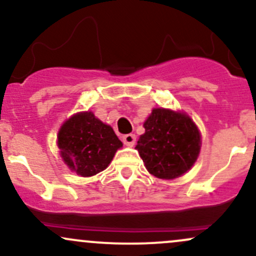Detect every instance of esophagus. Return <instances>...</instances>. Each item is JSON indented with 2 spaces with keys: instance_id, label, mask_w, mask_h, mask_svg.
Wrapping results in <instances>:
<instances>
[{
  "instance_id": "34e87169",
  "label": "esophagus",
  "mask_w": 256,
  "mask_h": 256,
  "mask_svg": "<svg viewBox=\"0 0 256 256\" xmlns=\"http://www.w3.org/2000/svg\"><path fill=\"white\" fill-rule=\"evenodd\" d=\"M122 142L125 143L126 146H134V142H136V136L134 134H128L122 136Z\"/></svg>"
}]
</instances>
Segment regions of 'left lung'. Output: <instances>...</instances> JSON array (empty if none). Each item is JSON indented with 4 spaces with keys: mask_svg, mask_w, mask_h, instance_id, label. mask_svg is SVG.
<instances>
[{
    "mask_svg": "<svg viewBox=\"0 0 256 256\" xmlns=\"http://www.w3.org/2000/svg\"><path fill=\"white\" fill-rule=\"evenodd\" d=\"M136 149L155 177L173 179L192 168L201 148V136L184 113L155 108L144 122Z\"/></svg>",
    "mask_w": 256,
    "mask_h": 256,
    "instance_id": "left-lung-1",
    "label": "left lung"
}]
</instances>
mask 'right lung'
Here are the masks:
<instances>
[{"mask_svg":"<svg viewBox=\"0 0 256 256\" xmlns=\"http://www.w3.org/2000/svg\"><path fill=\"white\" fill-rule=\"evenodd\" d=\"M58 146L66 165L82 177L98 174L110 164L122 143L110 125L91 112L78 113L61 126Z\"/></svg>","mask_w":256,"mask_h":256,"instance_id":"add662e5","label":"right lung"}]
</instances>
